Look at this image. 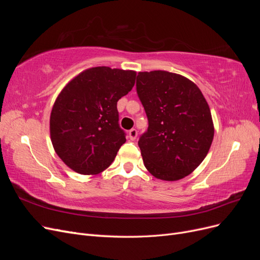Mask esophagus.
Segmentation results:
<instances>
[{
  "mask_svg": "<svg viewBox=\"0 0 260 260\" xmlns=\"http://www.w3.org/2000/svg\"><path fill=\"white\" fill-rule=\"evenodd\" d=\"M128 135H129V139L131 141H135L137 139V137H138V131H137V129H131L129 131Z\"/></svg>",
  "mask_w": 260,
  "mask_h": 260,
  "instance_id": "1",
  "label": "esophagus"
}]
</instances>
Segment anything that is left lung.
<instances>
[{
    "instance_id": "8db88e82",
    "label": "left lung",
    "mask_w": 260,
    "mask_h": 260,
    "mask_svg": "<svg viewBox=\"0 0 260 260\" xmlns=\"http://www.w3.org/2000/svg\"><path fill=\"white\" fill-rule=\"evenodd\" d=\"M137 93L148 128L140 136L144 166L160 180H180L198 168L212 139L210 109L198 85L164 70L139 73Z\"/></svg>"
}]
</instances>
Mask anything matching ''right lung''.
Instances as JSON below:
<instances>
[{
    "label": "right lung",
    "mask_w": 260,
    "mask_h": 260,
    "mask_svg": "<svg viewBox=\"0 0 260 260\" xmlns=\"http://www.w3.org/2000/svg\"><path fill=\"white\" fill-rule=\"evenodd\" d=\"M135 80L132 70L94 67L62 89L52 108L50 131L55 152L69 168L96 175L114 161L125 142L117 102Z\"/></svg>",
    "instance_id": "1"
}]
</instances>
